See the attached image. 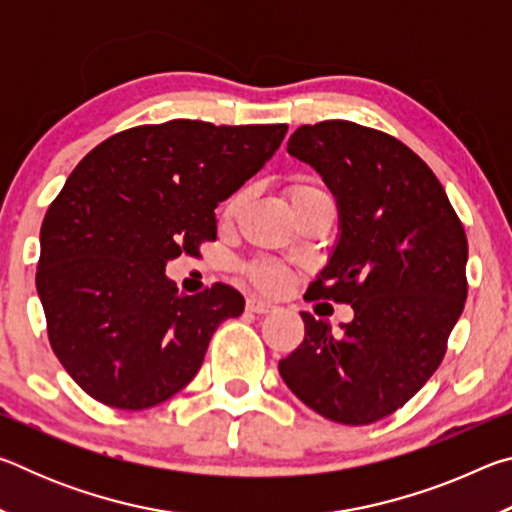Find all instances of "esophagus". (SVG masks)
I'll return each instance as SVG.
<instances>
[{"label":"esophagus","mask_w":512,"mask_h":512,"mask_svg":"<svg viewBox=\"0 0 512 512\" xmlns=\"http://www.w3.org/2000/svg\"><path fill=\"white\" fill-rule=\"evenodd\" d=\"M246 309L253 311V314H271L275 307L268 300H262V298H257V296H250L246 300Z\"/></svg>","instance_id":"34e87169"}]
</instances>
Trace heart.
I'll use <instances>...</instances> for the list:
<instances>
[{
    "instance_id": "heart-1",
    "label": "heart",
    "mask_w": 512,
    "mask_h": 512,
    "mask_svg": "<svg viewBox=\"0 0 512 512\" xmlns=\"http://www.w3.org/2000/svg\"><path fill=\"white\" fill-rule=\"evenodd\" d=\"M289 194H291V203H296V201H300V198H307V196H314V194H325V192L314 183H296L291 187ZM244 201H246V192L232 194L230 201L225 203V207H223L225 219H235L241 207H244ZM250 275H253V280L264 289H277V287H282L284 280H287V273H284V268L277 266V264H271V262L255 264L253 268H250Z\"/></svg>"
}]
</instances>
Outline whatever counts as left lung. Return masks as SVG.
<instances>
[{
	"label": "left lung",
	"instance_id": "obj_1",
	"mask_svg": "<svg viewBox=\"0 0 512 512\" xmlns=\"http://www.w3.org/2000/svg\"><path fill=\"white\" fill-rule=\"evenodd\" d=\"M339 210L327 264L307 298L348 302L339 332L311 314L305 341L280 361L289 391L341 424L400 409L445 357L467 298L465 230L433 171L395 137L352 124L300 126L287 144Z\"/></svg>",
	"mask_w": 512,
	"mask_h": 512
}]
</instances>
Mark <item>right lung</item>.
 Returning <instances> with one entry per match:
<instances>
[{"label":"right lung","instance_id":"1","mask_svg":"<svg viewBox=\"0 0 512 512\" xmlns=\"http://www.w3.org/2000/svg\"><path fill=\"white\" fill-rule=\"evenodd\" d=\"M287 124L173 119L117 133L85 155L40 230L38 296L49 343L94 400L124 411L167 402L196 377L244 296L180 293L164 273L216 239L214 207L253 178Z\"/></svg>","mask_w":512,"mask_h":512}]
</instances>
